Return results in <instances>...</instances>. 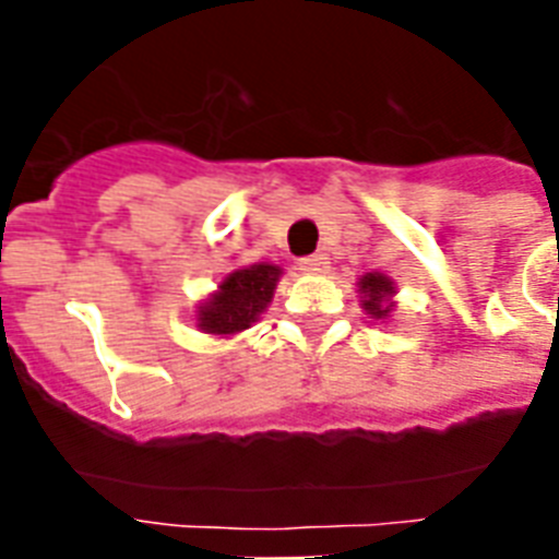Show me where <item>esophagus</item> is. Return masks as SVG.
Wrapping results in <instances>:
<instances>
[{"label":"esophagus","instance_id":"obj_1","mask_svg":"<svg viewBox=\"0 0 559 559\" xmlns=\"http://www.w3.org/2000/svg\"><path fill=\"white\" fill-rule=\"evenodd\" d=\"M328 263H331V258H328V254L316 252V254H307V258H301V261H298V270L310 272V275H319V272L328 270Z\"/></svg>","mask_w":559,"mask_h":559}]
</instances>
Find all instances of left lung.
<instances>
[{"label":"left lung","instance_id":"obj_1","mask_svg":"<svg viewBox=\"0 0 559 559\" xmlns=\"http://www.w3.org/2000/svg\"><path fill=\"white\" fill-rule=\"evenodd\" d=\"M359 293L366 296L362 307H366L373 319H382V316L391 313V307H394V301H391L394 287H391V281L385 278V275H380V272H368V275H362V278H359Z\"/></svg>","mask_w":559,"mask_h":559}]
</instances>
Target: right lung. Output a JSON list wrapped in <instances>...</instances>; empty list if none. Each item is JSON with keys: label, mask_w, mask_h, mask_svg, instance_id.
<instances>
[{"label": "right lung", "mask_w": 559, "mask_h": 559, "mask_svg": "<svg viewBox=\"0 0 559 559\" xmlns=\"http://www.w3.org/2000/svg\"><path fill=\"white\" fill-rule=\"evenodd\" d=\"M278 275L281 270L272 263H254V266L226 275L217 293L200 307L197 322L202 331L228 336V333H240L252 322H258V316L272 301Z\"/></svg>", "instance_id": "right-lung-1"}]
</instances>
